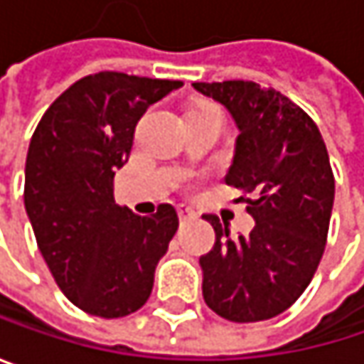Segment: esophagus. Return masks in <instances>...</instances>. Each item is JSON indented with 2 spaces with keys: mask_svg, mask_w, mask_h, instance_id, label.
<instances>
[{
  "mask_svg": "<svg viewBox=\"0 0 364 364\" xmlns=\"http://www.w3.org/2000/svg\"><path fill=\"white\" fill-rule=\"evenodd\" d=\"M177 215H179L181 221H187V219H193V217H196V210L189 208V206H179V208H177Z\"/></svg>",
  "mask_w": 364,
  "mask_h": 364,
  "instance_id": "esophagus-1",
  "label": "esophagus"
}]
</instances>
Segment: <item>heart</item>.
<instances>
[{
	"label": "heart",
	"instance_id": "1",
	"mask_svg": "<svg viewBox=\"0 0 364 364\" xmlns=\"http://www.w3.org/2000/svg\"><path fill=\"white\" fill-rule=\"evenodd\" d=\"M200 109H217V107H213V105H206V107H200Z\"/></svg>",
	"mask_w": 364,
	"mask_h": 364
}]
</instances>
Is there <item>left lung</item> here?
<instances>
[{
  "instance_id": "1",
  "label": "left lung",
  "mask_w": 364,
  "mask_h": 364,
  "mask_svg": "<svg viewBox=\"0 0 364 364\" xmlns=\"http://www.w3.org/2000/svg\"><path fill=\"white\" fill-rule=\"evenodd\" d=\"M238 126L225 183L245 191L255 219L249 236L204 215L215 247L200 257L206 306L225 321L257 323L289 310L325 253L335 179L314 119L291 99L255 82H196Z\"/></svg>"
}]
</instances>
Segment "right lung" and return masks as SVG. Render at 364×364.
Masks as SVG:
<instances>
[{
    "instance_id": "obj_1",
    "label": "right lung",
    "mask_w": 364,
    "mask_h": 364,
    "mask_svg": "<svg viewBox=\"0 0 364 364\" xmlns=\"http://www.w3.org/2000/svg\"><path fill=\"white\" fill-rule=\"evenodd\" d=\"M181 86L117 71L86 75L31 136L25 208L39 253L67 299L92 316L122 318L145 306L179 228L171 204L151 217L115 204L113 177L128 162L141 115Z\"/></svg>"
}]
</instances>
